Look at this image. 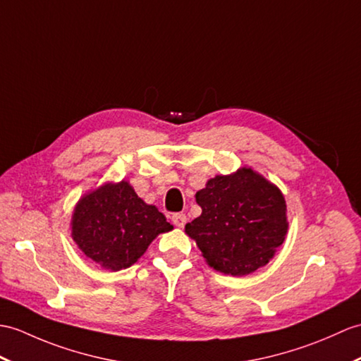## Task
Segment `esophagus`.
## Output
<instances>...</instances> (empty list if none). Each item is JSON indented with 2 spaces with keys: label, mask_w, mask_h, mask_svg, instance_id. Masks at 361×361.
Instances as JSON below:
<instances>
[{
  "label": "esophagus",
  "mask_w": 361,
  "mask_h": 361,
  "mask_svg": "<svg viewBox=\"0 0 361 361\" xmlns=\"http://www.w3.org/2000/svg\"><path fill=\"white\" fill-rule=\"evenodd\" d=\"M172 221H173V224H175V226H178V228H183V226L186 224V221H188V216L184 215L183 212H180V214H173V215H172Z\"/></svg>",
  "instance_id": "34e87169"
}]
</instances>
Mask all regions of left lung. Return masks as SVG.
I'll list each match as a JSON object with an SVG mask.
<instances>
[{
  "mask_svg": "<svg viewBox=\"0 0 361 361\" xmlns=\"http://www.w3.org/2000/svg\"><path fill=\"white\" fill-rule=\"evenodd\" d=\"M201 215L186 233L207 264L241 276L269 263L288 232L286 201L281 190L250 167L216 175L197 192Z\"/></svg>",
  "mask_w": 361,
  "mask_h": 361,
  "instance_id": "8db88e82",
  "label": "left lung"
}]
</instances>
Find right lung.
I'll return each instance as SVG.
<instances>
[{
  "mask_svg": "<svg viewBox=\"0 0 361 361\" xmlns=\"http://www.w3.org/2000/svg\"><path fill=\"white\" fill-rule=\"evenodd\" d=\"M72 238L81 252L109 271L132 266L157 235L173 229L166 216L146 204L128 181L106 183L75 206Z\"/></svg>",
  "mask_w": 361,
  "mask_h": 361,
  "instance_id": "right-lung-1",
  "label": "right lung"
}]
</instances>
